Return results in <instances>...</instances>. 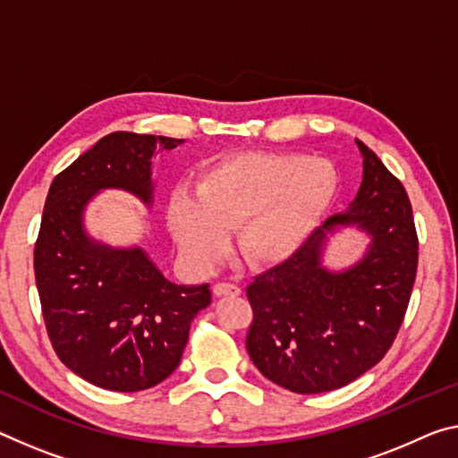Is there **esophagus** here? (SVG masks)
<instances>
[{
    "label": "esophagus",
    "mask_w": 458,
    "mask_h": 458,
    "mask_svg": "<svg viewBox=\"0 0 458 458\" xmlns=\"http://www.w3.org/2000/svg\"><path fill=\"white\" fill-rule=\"evenodd\" d=\"M214 293L217 295V297H224V295H241L242 293V289L238 287V285H234V283H216L214 285Z\"/></svg>",
    "instance_id": "34e87169"
}]
</instances>
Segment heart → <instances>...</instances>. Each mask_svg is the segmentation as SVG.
<instances>
[{
	"mask_svg": "<svg viewBox=\"0 0 458 458\" xmlns=\"http://www.w3.org/2000/svg\"><path fill=\"white\" fill-rule=\"evenodd\" d=\"M338 190V173L324 158L297 152H242L201 173L198 195L177 191L169 224L195 267L214 265L234 228V250L249 267L285 260L318 228Z\"/></svg>",
	"mask_w": 458,
	"mask_h": 458,
	"instance_id": "obj_1",
	"label": "heart"
}]
</instances>
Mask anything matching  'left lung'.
<instances>
[{
    "label": "left lung",
    "mask_w": 458,
    "mask_h": 458,
    "mask_svg": "<svg viewBox=\"0 0 458 458\" xmlns=\"http://www.w3.org/2000/svg\"><path fill=\"white\" fill-rule=\"evenodd\" d=\"M362 183L346 214L332 216L281 265L246 287L250 360L293 394L344 387L375 367L402 328L418 271V232L405 187L357 140ZM359 223L374 236L348 272L319 265L325 230Z\"/></svg>",
    "instance_id": "left-lung-1"
}]
</instances>
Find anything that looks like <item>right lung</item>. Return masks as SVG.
<instances>
[{
    "label": "right lung",
    "instance_id": "right-lung-1",
    "mask_svg": "<svg viewBox=\"0 0 458 458\" xmlns=\"http://www.w3.org/2000/svg\"><path fill=\"white\" fill-rule=\"evenodd\" d=\"M166 136L112 132L50 185L34 244V277L56 357L81 379L110 391L158 386L179 367L209 285L166 281L140 249L93 244L81 228L85 203L120 187L150 203V157L175 148Z\"/></svg>",
    "mask_w": 458,
    "mask_h": 458
}]
</instances>
